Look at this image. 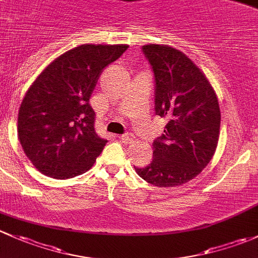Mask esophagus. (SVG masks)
<instances>
[{
  "label": "esophagus",
  "mask_w": 258,
  "mask_h": 258,
  "mask_svg": "<svg viewBox=\"0 0 258 258\" xmlns=\"http://www.w3.org/2000/svg\"><path fill=\"white\" fill-rule=\"evenodd\" d=\"M119 139H120L123 143H125V144H129V143H132L133 139H134V135L126 133V134L120 135V137H119Z\"/></svg>",
  "instance_id": "34e87169"
}]
</instances>
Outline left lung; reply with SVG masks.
Here are the masks:
<instances>
[{"mask_svg": "<svg viewBox=\"0 0 258 258\" xmlns=\"http://www.w3.org/2000/svg\"><path fill=\"white\" fill-rule=\"evenodd\" d=\"M142 49L154 72L155 114L168 123L154 140L151 163L134 168L149 184L179 186L198 176L216 151L219 102L209 79L186 54L165 44Z\"/></svg>", "mask_w": 258, "mask_h": 258, "instance_id": "obj_1", "label": "left lung"}]
</instances>
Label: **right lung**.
<instances>
[{
	"instance_id": "add662e5",
	"label": "right lung",
	"mask_w": 258,
	"mask_h": 258,
	"mask_svg": "<svg viewBox=\"0 0 258 258\" xmlns=\"http://www.w3.org/2000/svg\"><path fill=\"white\" fill-rule=\"evenodd\" d=\"M126 44H82L63 53L28 88L18 111V139L34 168L54 179L89 170L107 140L95 133L89 98L100 73Z\"/></svg>"
}]
</instances>
